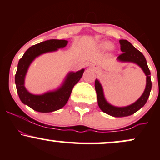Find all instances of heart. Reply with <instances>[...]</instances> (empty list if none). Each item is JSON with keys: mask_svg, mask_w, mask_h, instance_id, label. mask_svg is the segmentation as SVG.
Masks as SVG:
<instances>
[{"mask_svg": "<svg viewBox=\"0 0 160 160\" xmlns=\"http://www.w3.org/2000/svg\"><path fill=\"white\" fill-rule=\"evenodd\" d=\"M112 47H113V44L108 41L102 42V43H101L100 45H99V48L104 51L109 50V49H112Z\"/></svg>", "mask_w": 160, "mask_h": 160, "instance_id": "heart-1", "label": "heart"}]
</instances>
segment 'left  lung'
Segmentation results:
<instances>
[{
  "label": "left lung",
  "mask_w": 160,
  "mask_h": 160,
  "mask_svg": "<svg viewBox=\"0 0 160 160\" xmlns=\"http://www.w3.org/2000/svg\"><path fill=\"white\" fill-rule=\"evenodd\" d=\"M120 49L122 53L117 57V61L121 62H132L136 64L142 69L146 75V86L143 94L135 102L126 107H116L108 103L104 98L103 88L98 79L95 80V88L98 98V107L102 111L114 117H123L130 116L140 110L146 104L150 93L152 82L150 80V71L147 64L146 58L140 51L133 47L126 40H120Z\"/></svg>",
  "instance_id": "left-lung-1"
}]
</instances>
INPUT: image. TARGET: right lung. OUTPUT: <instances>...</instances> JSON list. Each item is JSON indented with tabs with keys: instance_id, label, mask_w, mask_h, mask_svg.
Here are the masks:
<instances>
[{
	"instance_id": "obj_1",
	"label": "right lung",
	"mask_w": 160,
	"mask_h": 160,
	"mask_svg": "<svg viewBox=\"0 0 160 160\" xmlns=\"http://www.w3.org/2000/svg\"><path fill=\"white\" fill-rule=\"evenodd\" d=\"M68 41L65 40H49L32 46L24 53L18 63L15 76V82L18 95L24 104L34 111L41 113H49L61 109L68 101L74 86L82 78L84 69L77 72H69L66 75L62 85L53 91H49L41 95L29 92L25 86V78L29 66L40 55L55 52L67 46Z\"/></svg>"
}]
</instances>
